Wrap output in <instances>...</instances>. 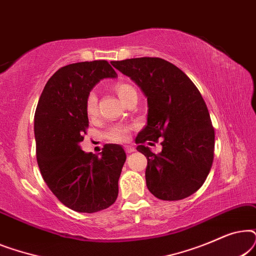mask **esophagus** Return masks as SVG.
<instances>
[{
  "mask_svg": "<svg viewBox=\"0 0 256 256\" xmlns=\"http://www.w3.org/2000/svg\"><path fill=\"white\" fill-rule=\"evenodd\" d=\"M124 149H126V152H127V154H132V152H135V149L132 148V146H127Z\"/></svg>",
  "mask_w": 256,
  "mask_h": 256,
  "instance_id": "esophagus-1",
  "label": "esophagus"
}]
</instances>
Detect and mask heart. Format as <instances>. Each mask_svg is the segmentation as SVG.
Listing matches in <instances>:
<instances>
[{
    "label": "heart",
    "mask_w": 256,
    "mask_h": 256,
    "mask_svg": "<svg viewBox=\"0 0 256 256\" xmlns=\"http://www.w3.org/2000/svg\"><path fill=\"white\" fill-rule=\"evenodd\" d=\"M114 90L118 98L124 101L126 104L127 101L130 99L132 96H138V92L132 87L130 84L127 82H118L116 85L114 86ZM86 113L90 118H94L98 113V98L96 93H90L87 96L86 104ZM129 128L128 126L124 124H115L113 127H110L106 132V138L112 142H124L127 141L128 134H129Z\"/></svg>",
    "instance_id": "1"
}]
</instances>
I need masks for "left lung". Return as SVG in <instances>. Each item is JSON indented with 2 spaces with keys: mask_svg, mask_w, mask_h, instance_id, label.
Wrapping results in <instances>:
<instances>
[{
  "mask_svg": "<svg viewBox=\"0 0 256 256\" xmlns=\"http://www.w3.org/2000/svg\"><path fill=\"white\" fill-rule=\"evenodd\" d=\"M112 65L146 98V126L135 142L148 160L146 188L162 200H180L204 184L211 170L214 129L200 92L185 73L162 58H132ZM162 138V152L142 146Z\"/></svg>",
  "mask_w": 256,
  "mask_h": 256,
  "instance_id": "obj_1",
  "label": "left lung"
}]
</instances>
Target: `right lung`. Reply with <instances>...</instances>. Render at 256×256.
Listing matches in <instances>:
<instances>
[{
  "mask_svg": "<svg viewBox=\"0 0 256 256\" xmlns=\"http://www.w3.org/2000/svg\"><path fill=\"white\" fill-rule=\"evenodd\" d=\"M106 60L59 68L48 79L34 113L37 162L45 183L65 206L94 213L113 205L126 152L106 144L100 156L80 148L88 127L86 99L100 80L116 78Z\"/></svg>",
  "mask_w": 256,
  "mask_h": 256,
  "instance_id": "1",
  "label": "right lung"
}]
</instances>
